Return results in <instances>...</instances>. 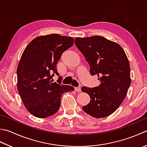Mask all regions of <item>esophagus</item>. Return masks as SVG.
Segmentation results:
<instances>
[{
  "label": "esophagus",
  "mask_w": 147,
  "mask_h": 147,
  "mask_svg": "<svg viewBox=\"0 0 147 147\" xmlns=\"http://www.w3.org/2000/svg\"><path fill=\"white\" fill-rule=\"evenodd\" d=\"M74 90L77 92H81V87H75L74 88Z\"/></svg>",
  "instance_id": "34e87169"
}]
</instances>
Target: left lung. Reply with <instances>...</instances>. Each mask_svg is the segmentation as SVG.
<instances>
[{"mask_svg": "<svg viewBox=\"0 0 147 147\" xmlns=\"http://www.w3.org/2000/svg\"><path fill=\"white\" fill-rule=\"evenodd\" d=\"M75 45L90 65L91 75L100 82L98 87L82 88L90 97L83 110L97 119L110 115L122 103L131 85L127 57L118 43L102 36L76 37Z\"/></svg>", "mask_w": 147, "mask_h": 147, "instance_id": "obj_1", "label": "left lung"}]
</instances>
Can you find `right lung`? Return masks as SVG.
<instances>
[{"label":"right lung","mask_w":147,"mask_h":147,"mask_svg":"<svg viewBox=\"0 0 147 147\" xmlns=\"http://www.w3.org/2000/svg\"><path fill=\"white\" fill-rule=\"evenodd\" d=\"M74 38L51 34L36 37L23 52L17 67V88L26 109L37 118L56 113L62 94L74 87L52 83L55 74L59 75L57 64L62 53L73 47Z\"/></svg>","instance_id":"add662e5"}]
</instances>
